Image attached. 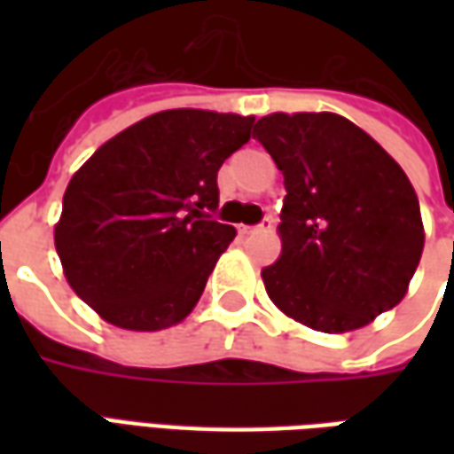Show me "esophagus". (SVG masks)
<instances>
[{
  "label": "esophagus",
  "mask_w": 454,
  "mask_h": 454,
  "mask_svg": "<svg viewBox=\"0 0 454 454\" xmlns=\"http://www.w3.org/2000/svg\"><path fill=\"white\" fill-rule=\"evenodd\" d=\"M275 226V221L272 218H265L260 226H240V233H246V236H253V233H267V231H272Z\"/></svg>",
  "instance_id": "1"
}]
</instances>
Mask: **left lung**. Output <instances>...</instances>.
Segmentation results:
<instances>
[{"label": "left lung", "mask_w": 454, "mask_h": 454, "mask_svg": "<svg viewBox=\"0 0 454 454\" xmlns=\"http://www.w3.org/2000/svg\"><path fill=\"white\" fill-rule=\"evenodd\" d=\"M257 138L285 175L282 255L267 296L296 324L348 333L399 304L423 253L419 197L396 160L340 114L275 112Z\"/></svg>", "instance_id": "obj_1"}]
</instances>
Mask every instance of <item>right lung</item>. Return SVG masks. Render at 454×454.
Here are the masks:
<instances>
[{
  "mask_svg": "<svg viewBox=\"0 0 454 454\" xmlns=\"http://www.w3.org/2000/svg\"><path fill=\"white\" fill-rule=\"evenodd\" d=\"M255 116L168 109L94 150L65 189L55 250L67 285L106 324L162 331L184 321L236 228L211 221L223 160Z\"/></svg>",
  "mask_w": 454,
  "mask_h": 454,
  "instance_id": "right-lung-1",
  "label": "right lung"
}]
</instances>
